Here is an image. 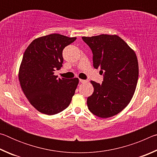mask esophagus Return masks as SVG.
<instances>
[{
    "label": "esophagus",
    "mask_w": 157,
    "mask_h": 157,
    "mask_svg": "<svg viewBox=\"0 0 157 157\" xmlns=\"http://www.w3.org/2000/svg\"><path fill=\"white\" fill-rule=\"evenodd\" d=\"M79 82H81V83H86L88 81L87 80H85V79H79Z\"/></svg>",
    "instance_id": "esophagus-1"
}]
</instances>
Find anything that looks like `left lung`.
<instances>
[{
    "label": "left lung",
    "mask_w": 157,
    "mask_h": 157,
    "mask_svg": "<svg viewBox=\"0 0 157 157\" xmlns=\"http://www.w3.org/2000/svg\"><path fill=\"white\" fill-rule=\"evenodd\" d=\"M82 38L92 50L94 68L104 74L102 84L91 81L94 91L87 98V106L98 117H112L129 105L134 94L139 78L136 53L116 34Z\"/></svg>",
    "instance_id": "1"
}]
</instances>
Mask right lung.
Wrapping results in <instances>:
<instances>
[{
	"label": "right lung",
	"instance_id": "obj_1",
	"mask_svg": "<svg viewBox=\"0 0 157 157\" xmlns=\"http://www.w3.org/2000/svg\"><path fill=\"white\" fill-rule=\"evenodd\" d=\"M75 39L59 34L41 36L23 54L18 79L23 94L39 112L54 115L70 105L79 79H57L54 71L62 68L63 48Z\"/></svg>",
	"mask_w": 157,
	"mask_h": 157
}]
</instances>
